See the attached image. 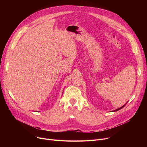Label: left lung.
I'll use <instances>...</instances> for the list:
<instances>
[{
	"label": "left lung",
	"instance_id": "left-lung-1",
	"mask_svg": "<svg viewBox=\"0 0 147 147\" xmlns=\"http://www.w3.org/2000/svg\"><path fill=\"white\" fill-rule=\"evenodd\" d=\"M126 104H127V103H126ZM126 104H125V105H123V106H122L121 107L119 108V109H117V110H114L113 111H118V110H121V109H123V107H125V105H126Z\"/></svg>",
	"mask_w": 147,
	"mask_h": 147
}]
</instances>
